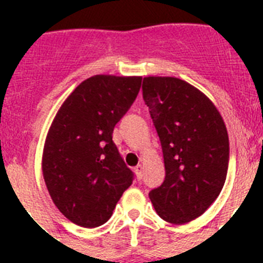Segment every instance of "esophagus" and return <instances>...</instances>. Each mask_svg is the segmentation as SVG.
<instances>
[{"mask_svg": "<svg viewBox=\"0 0 263 263\" xmlns=\"http://www.w3.org/2000/svg\"><path fill=\"white\" fill-rule=\"evenodd\" d=\"M135 173H136V177L138 179H142L143 177V165H136L135 166Z\"/></svg>", "mask_w": 263, "mask_h": 263, "instance_id": "34e87169", "label": "esophagus"}]
</instances>
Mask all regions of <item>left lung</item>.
Instances as JSON below:
<instances>
[{
  "label": "left lung",
  "mask_w": 263,
  "mask_h": 263,
  "mask_svg": "<svg viewBox=\"0 0 263 263\" xmlns=\"http://www.w3.org/2000/svg\"><path fill=\"white\" fill-rule=\"evenodd\" d=\"M143 99L160 136L165 180L148 196L171 224L202 216L220 195L229 162L228 132L206 95L177 78L143 79Z\"/></svg>",
  "instance_id": "obj_1"
}]
</instances>
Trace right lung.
<instances>
[{
    "label": "right lung",
    "instance_id": "1",
    "mask_svg": "<svg viewBox=\"0 0 263 263\" xmlns=\"http://www.w3.org/2000/svg\"><path fill=\"white\" fill-rule=\"evenodd\" d=\"M140 84V76H91L64 101L49 128L43 179L57 209L79 227L105 224L132 184L134 173L111 135Z\"/></svg>",
    "mask_w": 263,
    "mask_h": 263
}]
</instances>
